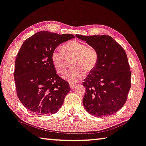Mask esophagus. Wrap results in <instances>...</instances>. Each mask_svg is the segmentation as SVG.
Instances as JSON below:
<instances>
[{"label":"esophagus","mask_w":146,"mask_h":146,"mask_svg":"<svg viewBox=\"0 0 146 146\" xmlns=\"http://www.w3.org/2000/svg\"><path fill=\"white\" fill-rule=\"evenodd\" d=\"M70 87L71 89H74L76 87V85L75 84H70Z\"/></svg>","instance_id":"esophagus-1"}]
</instances>
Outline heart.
Listing matches in <instances>:
<instances>
[{"label":"heart","mask_w":146,"mask_h":146,"mask_svg":"<svg viewBox=\"0 0 146 146\" xmlns=\"http://www.w3.org/2000/svg\"><path fill=\"white\" fill-rule=\"evenodd\" d=\"M62 51L56 50L51 55V62L57 73L64 74L66 71V59H73L71 70L64 78L70 83L74 84L84 77V72H89L95 68L98 62V53L95 48L87 46L79 41H72L64 45Z\"/></svg>","instance_id":"1"}]
</instances>
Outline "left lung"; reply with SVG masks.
I'll return each instance as SVG.
<instances>
[{
  "label": "left lung",
  "instance_id": "8db88e82",
  "mask_svg": "<svg viewBox=\"0 0 146 146\" xmlns=\"http://www.w3.org/2000/svg\"><path fill=\"white\" fill-rule=\"evenodd\" d=\"M76 36L98 53L97 64L83 84L86 89L83 98L85 109L97 117L112 115L125 104L131 89V72L126 52L110 36Z\"/></svg>",
  "mask_w": 146,
  "mask_h": 146
}]
</instances>
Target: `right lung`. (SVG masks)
I'll list each match as a JSON object with an SVG mask.
<instances>
[{
  "instance_id": "1",
  "label": "right lung",
  "mask_w": 146,
  "mask_h": 146,
  "mask_svg": "<svg viewBox=\"0 0 146 146\" xmlns=\"http://www.w3.org/2000/svg\"><path fill=\"white\" fill-rule=\"evenodd\" d=\"M74 36L40 31L25 40L15 62L14 81L22 104L38 115L55 113L70 89L56 73L51 55L60 44Z\"/></svg>"
}]
</instances>
